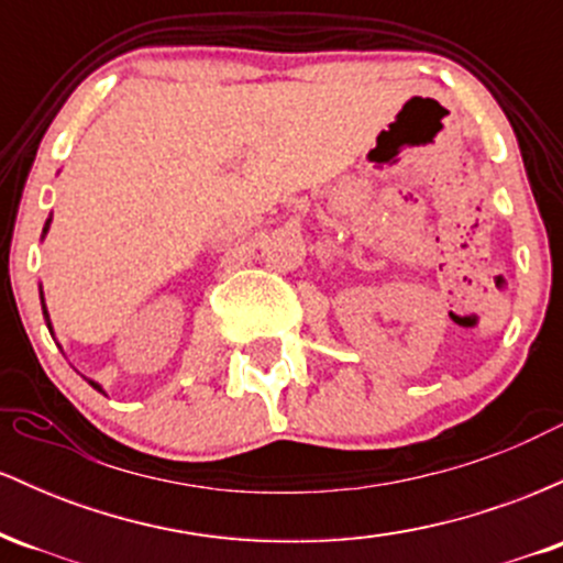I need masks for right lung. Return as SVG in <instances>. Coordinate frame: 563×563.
<instances>
[{"label": "right lung", "mask_w": 563, "mask_h": 563, "mask_svg": "<svg viewBox=\"0 0 563 563\" xmlns=\"http://www.w3.org/2000/svg\"><path fill=\"white\" fill-rule=\"evenodd\" d=\"M47 228H49V219H47V224H44V232H47ZM42 309H44V314H47V307H44V303H42ZM47 325H49V318H47ZM89 384H92L95 389H100V386H97L95 380H89Z\"/></svg>", "instance_id": "right-lung-1"}]
</instances>
